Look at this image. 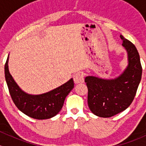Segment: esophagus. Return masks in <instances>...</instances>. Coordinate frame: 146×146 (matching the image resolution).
Masks as SVG:
<instances>
[{"label":"esophagus","mask_w":146,"mask_h":146,"mask_svg":"<svg viewBox=\"0 0 146 146\" xmlns=\"http://www.w3.org/2000/svg\"><path fill=\"white\" fill-rule=\"evenodd\" d=\"M73 80H74V82L75 83H81L83 82L84 80V75L82 72H78V73H75L73 76Z\"/></svg>","instance_id":"obj_1"}]
</instances>
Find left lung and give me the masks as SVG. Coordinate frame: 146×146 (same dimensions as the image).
<instances>
[{
  "label": "left lung",
  "mask_w": 146,
  "mask_h": 146,
  "mask_svg": "<svg viewBox=\"0 0 146 146\" xmlns=\"http://www.w3.org/2000/svg\"><path fill=\"white\" fill-rule=\"evenodd\" d=\"M120 38L128 56V66L124 72L115 80L93 76L85 78L88 107L99 117H113L126 109L135 98L141 79L142 66L137 48L122 35Z\"/></svg>",
  "instance_id": "1"
}]
</instances>
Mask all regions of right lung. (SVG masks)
<instances>
[{"label": "right lung", "mask_w": 146, "mask_h": 146, "mask_svg": "<svg viewBox=\"0 0 146 146\" xmlns=\"http://www.w3.org/2000/svg\"><path fill=\"white\" fill-rule=\"evenodd\" d=\"M8 60L9 56L5 64V76L11 98L16 107L25 115L36 119H46L56 116L62 108L66 97L74 87L73 79L44 94H27L19 88L9 73Z\"/></svg>", "instance_id": "1"}]
</instances>
